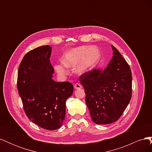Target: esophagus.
Returning a JSON list of instances; mask_svg holds the SVG:
<instances>
[{
  "label": "esophagus",
  "mask_w": 152,
  "mask_h": 152,
  "mask_svg": "<svg viewBox=\"0 0 152 152\" xmlns=\"http://www.w3.org/2000/svg\"><path fill=\"white\" fill-rule=\"evenodd\" d=\"M82 87V86H81V85L80 84H78V83H77V84H75V85H74V88L75 89H80Z\"/></svg>",
  "instance_id": "1"
}]
</instances>
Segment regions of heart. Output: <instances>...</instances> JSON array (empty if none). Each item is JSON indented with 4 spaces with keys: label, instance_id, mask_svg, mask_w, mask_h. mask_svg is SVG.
Wrapping results in <instances>:
<instances>
[{
    "label": "heart",
    "instance_id": "heart-1",
    "mask_svg": "<svg viewBox=\"0 0 152 152\" xmlns=\"http://www.w3.org/2000/svg\"><path fill=\"white\" fill-rule=\"evenodd\" d=\"M100 58V50L98 47L80 46L68 50L63 54L62 63L66 67H72L78 64L75 71L79 74H83L93 67ZM55 70L59 75H65L66 70L61 65H56Z\"/></svg>",
    "mask_w": 152,
    "mask_h": 152
}]
</instances>
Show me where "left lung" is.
<instances>
[{"label": "left lung", "instance_id": "obj_1", "mask_svg": "<svg viewBox=\"0 0 152 152\" xmlns=\"http://www.w3.org/2000/svg\"><path fill=\"white\" fill-rule=\"evenodd\" d=\"M113 56L103 70L94 69L79 77L92 121L96 124L116 122L132 96V73L118 50L112 45Z\"/></svg>", "mask_w": 152, "mask_h": 152}]
</instances>
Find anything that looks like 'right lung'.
I'll list each match as a JSON object with an SVG mask.
<instances>
[{"instance_id":"right-lung-1","label":"right lung","mask_w":152,"mask_h":152,"mask_svg":"<svg viewBox=\"0 0 152 152\" xmlns=\"http://www.w3.org/2000/svg\"><path fill=\"white\" fill-rule=\"evenodd\" d=\"M51 51L47 45L25 54L18 68L17 87L26 116L39 127L53 131L63 125L66 101L72 96L73 86L69 82L52 79Z\"/></svg>"}]
</instances>
